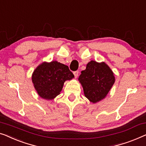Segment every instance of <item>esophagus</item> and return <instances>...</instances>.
Wrapping results in <instances>:
<instances>
[{"label":"esophagus","instance_id":"1","mask_svg":"<svg viewBox=\"0 0 146 146\" xmlns=\"http://www.w3.org/2000/svg\"><path fill=\"white\" fill-rule=\"evenodd\" d=\"M74 75L75 78H76L78 77V71H75V72H74Z\"/></svg>","mask_w":146,"mask_h":146}]
</instances>
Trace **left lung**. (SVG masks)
<instances>
[{
	"mask_svg": "<svg viewBox=\"0 0 146 146\" xmlns=\"http://www.w3.org/2000/svg\"><path fill=\"white\" fill-rule=\"evenodd\" d=\"M78 80L85 96L94 103L105 98L115 81L113 72L105 62L94 60L88 63Z\"/></svg>",
	"mask_w": 146,
	"mask_h": 146,
	"instance_id": "obj_1",
	"label": "left lung"
}]
</instances>
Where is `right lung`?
<instances>
[{
    "mask_svg": "<svg viewBox=\"0 0 146 146\" xmlns=\"http://www.w3.org/2000/svg\"><path fill=\"white\" fill-rule=\"evenodd\" d=\"M74 77L68 66L52 61L42 63L35 70L32 82L41 98L51 100L60 94L64 82Z\"/></svg>",
    "mask_w": 146,
    "mask_h": 146,
    "instance_id": "1",
    "label": "right lung"
}]
</instances>
